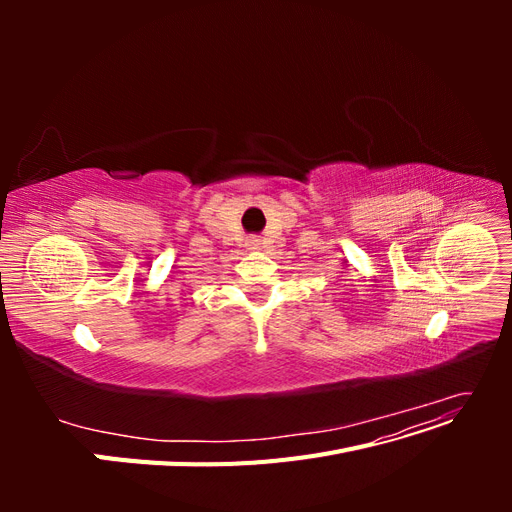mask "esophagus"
Masks as SVG:
<instances>
[{"mask_svg": "<svg viewBox=\"0 0 512 512\" xmlns=\"http://www.w3.org/2000/svg\"><path fill=\"white\" fill-rule=\"evenodd\" d=\"M254 245H256V243H254ZM254 250H256V247H254Z\"/></svg>", "mask_w": 512, "mask_h": 512, "instance_id": "34e87169", "label": "esophagus"}]
</instances>
